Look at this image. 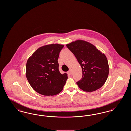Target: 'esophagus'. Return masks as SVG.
I'll use <instances>...</instances> for the list:
<instances>
[{"label": "esophagus", "mask_w": 131, "mask_h": 131, "mask_svg": "<svg viewBox=\"0 0 131 131\" xmlns=\"http://www.w3.org/2000/svg\"><path fill=\"white\" fill-rule=\"evenodd\" d=\"M68 75H71V70H70L69 71H68Z\"/></svg>", "instance_id": "esophagus-1"}]
</instances>
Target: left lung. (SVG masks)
<instances>
[{
	"label": "left lung",
	"mask_w": 131,
	"mask_h": 131,
	"mask_svg": "<svg viewBox=\"0 0 131 131\" xmlns=\"http://www.w3.org/2000/svg\"><path fill=\"white\" fill-rule=\"evenodd\" d=\"M66 46L82 69V78L76 82L80 88L84 91L93 92L102 87L109 73L106 56L94 45L83 40H77Z\"/></svg>",
	"instance_id": "obj_1"
}]
</instances>
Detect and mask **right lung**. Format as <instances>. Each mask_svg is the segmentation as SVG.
Returning <instances> with one entry per match:
<instances>
[{
	"label": "right lung",
	"mask_w": 131,
	"mask_h": 131,
	"mask_svg": "<svg viewBox=\"0 0 131 131\" xmlns=\"http://www.w3.org/2000/svg\"><path fill=\"white\" fill-rule=\"evenodd\" d=\"M64 46L48 45L37 49L28 59L26 76L33 89L42 95L60 93L68 79L67 74L60 73L58 59Z\"/></svg>",
	"instance_id": "1"
}]
</instances>
